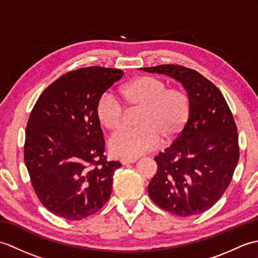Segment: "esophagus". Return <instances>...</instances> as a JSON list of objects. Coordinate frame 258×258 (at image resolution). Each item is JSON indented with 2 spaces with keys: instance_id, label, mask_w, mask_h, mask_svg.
Returning <instances> with one entry per match:
<instances>
[{
  "instance_id": "1",
  "label": "esophagus",
  "mask_w": 258,
  "mask_h": 258,
  "mask_svg": "<svg viewBox=\"0 0 258 258\" xmlns=\"http://www.w3.org/2000/svg\"><path fill=\"white\" fill-rule=\"evenodd\" d=\"M136 161H138V158H127V157L120 158V163H122L123 165H126V164H130V163H135Z\"/></svg>"
}]
</instances>
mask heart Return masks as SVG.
Listing matches in <instances>:
<instances>
[{
	"label": "heart",
	"instance_id": "b5f03b06",
	"mask_svg": "<svg viewBox=\"0 0 258 258\" xmlns=\"http://www.w3.org/2000/svg\"><path fill=\"white\" fill-rule=\"evenodd\" d=\"M119 97L128 111H139L138 130L119 134L109 142V150L118 156L136 158L176 138L188 122L190 97L188 93L171 87L153 76H140L119 89ZM100 123L109 133L117 134L124 127L122 104L112 94H104L96 106Z\"/></svg>",
	"mask_w": 258,
	"mask_h": 258
}]
</instances>
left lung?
<instances>
[{"label":"left lung","instance_id":"8db88e82","mask_svg":"<svg viewBox=\"0 0 258 258\" xmlns=\"http://www.w3.org/2000/svg\"><path fill=\"white\" fill-rule=\"evenodd\" d=\"M140 70L179 82L191 103L182 133L154 157L157 172L147 186L151 200L177 216L204 213L226 190L238 163L231 109L220 90L194 70L174 64Z\"/></svg>","mask_w":258,"mask_h":258}]
</instances>
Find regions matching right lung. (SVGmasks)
Segmentation results:
<instances>
[{"label":"right lung","instance_id":"1","mask_svg":"<svg viewBox=\"0 0 258 258\" xmlns=\"http://www.w3.org/2000/svg\"><path fill=\"white\" fill-rule=\"evenodd\" d=\"M123 71L90 67L62 75L35 103L25 132L24 162L47 211L80 221L100 211L122 166L104 156L100 98Z\"/></svg>","mask_w":258,"mask_h":258}]
</instances>
